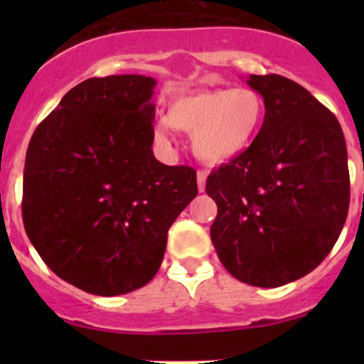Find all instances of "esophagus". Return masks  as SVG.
<instances>
[{
  "label": "esophagus",
  "mask_w": 364,
  "mask_h": 364,
  "mask_svg": "<svg viewBox=\"0 0 364 364\" xmlns=\"http://www.w3.org/2000/svg\"><path fill=\"white\" fill-rule=\"evenodd\" d=\"M205 176H208V175H205L204 171L197 173V184H198V191H200V193L205 189Z\"/></svg>",
  "instance_id": "obj_1"
}]
</instances>
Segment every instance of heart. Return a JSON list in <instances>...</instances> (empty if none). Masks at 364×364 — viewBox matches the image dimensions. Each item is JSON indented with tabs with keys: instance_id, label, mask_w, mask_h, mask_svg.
<instances>
[{
	"instance_id": "b5f03b06",
	"label": "heart",
	"mask_w": 364,
	"mask_h": 364,
	"mask_svg": "<svg viewBox=\"0 0 364 364\" xmlns=\"http://www.w3.org/2000/svg\"><path fill=\"white\" fill-rule=\"evenodd\" d=\"M266 118L264 96L252 87L186 92L167 105L154 125V138L167 146L171 127L191 133V151L200 162L220 166L247 151Z\"/></svg>"
}]
</instances>
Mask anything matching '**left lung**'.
<instances>
[{"label": "left lung", "instance_id": "obj_1", "mask_svg": "<svg viewBox=\"0 0 364 364\" xmlns=\"http://www.w3.org/2000/svg\"><path fill=\"white\" fill-rule=\"evenodd\" d=\"M266 118L247 151L205 182L217 202L211 240L222 266L246 284L277 288L330 253L350 204L348 154L339 122L279 74H250Z\"/></svg>", "mask_w": 364, "mask_h": 364}]
</instances>
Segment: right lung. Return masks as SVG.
<instances>
[{
  "label": "right lung",
  "instance_id": "right-lung-1",
  "mask_svg": "<svg viewBox=\"0 0 364 364\" xmlns=\"http://www.w3.org/2000/svg\"><path fill=\"white\" fill-rule=\"evenodd\" d=\"M156 80L89 78L36 127L23 173V224L58 277L92 295L156 275L167 231L197 197V173L153 154Z\"/></svg>",
  "mask_w": 364,
  "mask_h": 364
}]
</instances>
